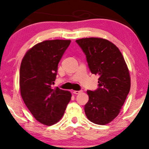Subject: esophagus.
<instances>
[{"mask_svg": "<svg viewBox=\"0 0 149 149\" xmlns=\"http://www.w3.org/2000/svg\"><path fill=\"white\" fill-rule=\"evenodd\" d=\"M83 91L82 90H79V91H73V93L74 94H79V93H82Z\"/></svg>", "mask_w": 149, "mask_h": 149, "instance_id": "1", "label": "esophagus"}]
</instances>
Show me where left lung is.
I'll return each instance as SVG.
<instances>
[{"label":"left lung","instance_id":"1","mask_svg":"<svg viewBox=\"0 0 149 149\" xmlns=\"http://www.w3.org/2000/svg\"><path fill=\"white\" fill-rule=\"evenodd\" d=\"M76 42L86 56L91 73L100 77L98 88L87 91L85 115L92 123L106 125L119 115L130 92L129 70L119 48L109 40L91 37Z\"/></svg>","mask_w":149,"mask_h":149}]
</instances>
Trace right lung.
Instances as JSON below:
<instances>
[{
    "label": "right lung",
    "mask_w": 149,
    "mask_h": 149,
    "mask_svg": "<svg viewBox=\"0 0 149 149\" xmlns=\"http://www.w3.org/2000/svg\"><path fill=\"white\" fill-rule=\"evenodd\" d=\"M70 40H45L28 51L22 59L19 87L22 99L33 117L44 125L61 119L71 99V93L53 89L58 63Z\"/></svg>",
    "instance_id": "1"
}]
</instances>
